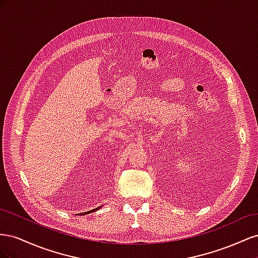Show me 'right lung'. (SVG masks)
<instances>
[{
  "label": "right lung",
  "instance_id": "1",
  "mask_svg": "<svg viewBox=\"0 0 258 258\" xmlns=\"http://www.w3.org/2000/svg\"><path fill=\"white\" fill-rule=\"evenodd\" d=\"M100 208V207H99ZM99 208H97V209H93V210H91V211H88V212H86V213H91V212H95V211H97ZM86 213H81V215H83V214H86Z\"/></svg>",
  "mask_w": 258,
  "mask_h": 258
}]
</instances>
